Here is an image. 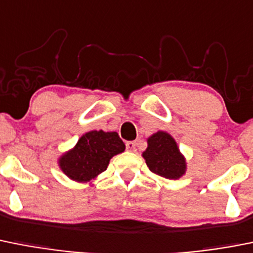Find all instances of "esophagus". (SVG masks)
Instances as JSON below:
<instances>
[{
    "label": "esophagus",
    "mask_w": 253,
    "mask_h": 253,
    "mask_svg": "<svg viewBox=\"0 0 253 253\" xmlns=\"http://www.w3.org/2000/svg\"><path fill=\"white\" fill-rule=\"evenodd\" d=\"M126 149L129 152H136V143L135 142H126Z\"/></svg>",
    "instance_id": "obj_1"
}]
</instances>
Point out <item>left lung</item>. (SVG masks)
I'll list each match as a JSON object with an SVG mask.
<instances>
[{"label": "left lung", "mask_w": 253, "mask_h": 253, "mask_svg": "<svg viewBox=\"0 0 253 253\" xmlns=\"http://www.w3.org/2000/svg\"><path fill=\"white\" fill-rule=\"evenodd\" d=\"M147 143L142 157L153 173L167 179H179L185 174L187 159L168 131H155L148 136Z\"/></svg>", "instance_id": "8db88e82"}]
</instances>
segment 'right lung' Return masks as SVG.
Listing matches in <instances>:
<instances>
[{
	"label": "right lung",
	"instance_id": "1",
	"mask_svg": "<svg viewBox=\"0 0 253 253\" xmlns=\"http://www.w3.org/2000/svg\"><path fill=\"white\" fill-rule=\"evenodd\" d=\"M124 150L125 144L117 131L90 130L60 155L57 164L69 179L91 184L106 170L110 159Z\"/></svg>",
	"mask_w": 253,
	"mask_h": 253
}]
</instances>
